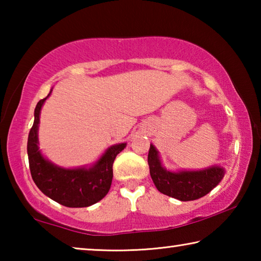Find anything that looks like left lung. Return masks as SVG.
I'll list each match as a JSON object with an SVG mask.
<instances>
[{
  "label": "left lung",
  "instance_id": "obj_1",
  "mask_svg": "<svg viewBox=\"0 0 261 261\" xmlns=\"http://www.w3.org/2000/svg\"><path fill=\"white\" fill-rule=\"evenodd\" d=\"M147 162L149 174L156 189L180 201L196 200L211 192L223 178L224 169L214 166L205 170L171 173L162 167L155 147L151 145Z\"/></svg>",
  "mask_w": 261,
  "mask_h": 261
}]
</instances>
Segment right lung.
Returning a JSON list of instances; mask_svg holds the SVG:
<instances>
[{"label":"right lung","mask_w":261,"mask_h":261,"mask_svg":"<svg viewBox=\"0 0 261 261\" xmlns=\"http://www.w3.org/2000/svg\"><path fill=\"white\" fill-rule=\"evenodd\" d=\"M49 94L39 101L34 109V123L28 139L31 175L41 192L59 204L67 207L91 206L102 199L108 193L113 180L114 160L117 154L124 149L126 144L110 146L100 160L88 169H64L54 166L41 155L38 147L40 110Z\"/></svg>","instance_id":"right-lung-1"}]
</instances>
